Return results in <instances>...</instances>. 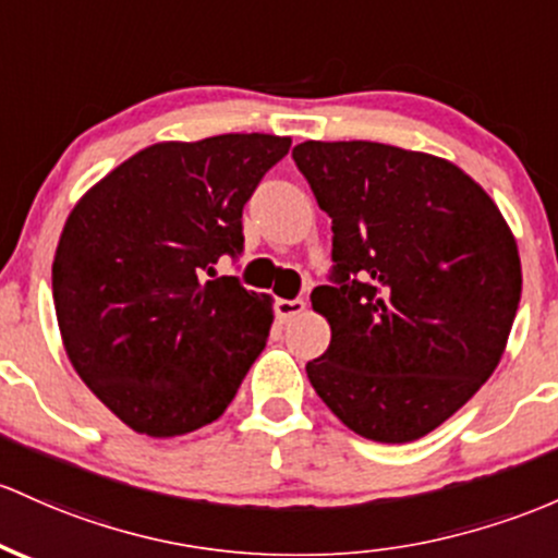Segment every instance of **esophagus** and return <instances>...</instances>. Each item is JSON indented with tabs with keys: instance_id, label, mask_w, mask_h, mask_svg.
<instances>
[{
	"instance_id": "1",
	"label": "esophagus",
	"mask_w": 558,
	"mask_h": 558,
	"mask_svg": "<svg viewBox=\"0 0 558 558\" xmlns=\"http://www.w3.org/2000/svg\"><path fill=\"white\" fill-rule=\"evenodd\" d=\"M304 312V299H275V315L280 323H291Z\"/></svg>"
}]
</instances>
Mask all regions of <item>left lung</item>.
Segmentation results:
<instances>
[{"label":"left lung","instance_id":"obj_1","mask_svg":"<svg viewBox=\"0 0 558 558\" xmlns=\"http://www.w3.org/2000/svg\"><path fill=\"white\" fill-rule=\"evenodd\" d=\"M291 156L333 230L330 286L312 291L330 344L310 384L360 437L413 442L500 363L522 299L517 241L445 158L365 140Z\"/></svg>","mask_w":558,"mask_h":558}]
</instances>
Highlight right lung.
<instances>
[{
	"label": "right lung",
	"instance_id": "add662e5",
	"mask_svg": "<svg viewBox=\"0 0 558 558\" xmlns=\"http://www.w3.org/2000/svg\"><path fill=\"white\" fill-rule=\"evenodd\" d=\"M289 148L259 132L158 143L73 206L52 262L58 326L82 381L134 432L217 421L265 349L269 296L205 278L243 254V206Z\"/></svg>",
	"mask_w": 558,
	"mask_h": 558
}]
</instances>
